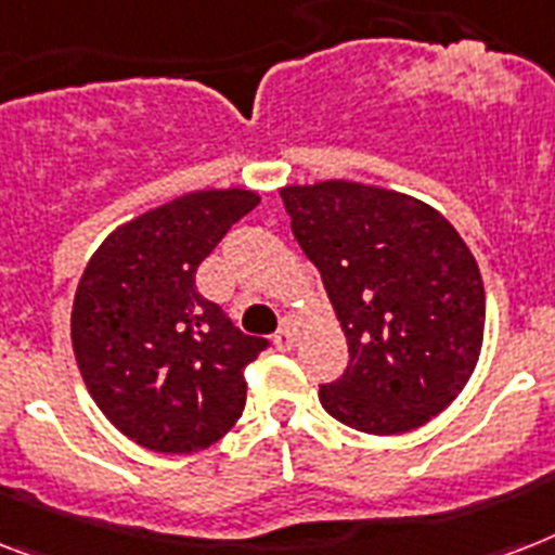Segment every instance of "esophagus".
<instances>
[{"label": "esophagus", "mask_w": 555, "mask_h": 555, "mask_svg": "<svg viewBox=\"0 0 555 555\" xmlns=\"http://www.w3.org/2000/svg\"><path fill=\"white\" fill-rule=\"evenodd\" d=\"M273 345H276V350H291L293 345H296V327H293V324L279 327V331L273 333Z\"/></svg>", "instance_id": "1"}]
</instances>
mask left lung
<instances>
[{
	"label": "left lung",
	"instance_id": "1",
	"mask_svg": "<svg viewBox=\"0 0 555 555\" xmlns=\"http://www.w3.org/2000/svg\"><path fill=\"white\" fill-rule=\"evenodd\" d=\"M282 202L348 336L350 362L319 385L322 408L373 436L430 422L467 385L485 333L479 264L456 228L371 184H293Z\"/></svg>",
	"mask_w": 555,
	"mask_h": 555
}]
</instances>
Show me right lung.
<instances>
[{
    "label": "right lung",
    "instance_id": "add662e5",
    "mask_svg": "<svg viewBox=\"0 0 555 555\" xmlns=\"http://www.w3.org/2000/svg\"><path fill=\"white\" fill-rule=\"evenodd\" d=\"M259 205L242 188L184 193L116 228L76 287L70 339L93 402L156 453L222 439L245 410V367L268 350L196 291V268Z\"/></svg>",
    "mask_w": 555,
    "mask_h": 555
}]
</instances>
